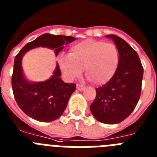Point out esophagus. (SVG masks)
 Wrapping results in <instances>:
<instances>
[{
    "instance_id": "1",
    "label": "esophagus",
    "mask_w": 157,
    "mask_h": 157,
    "mask_svg": "<svg viewBox=\"0 0 157 157\" xmlns=\"http://www.w3.org/2000/svg\"><path fill=\"white\" fill-rule=\"evenodd\" d=\"M76 88H77V90H84L85 86L83 85H81V84H77V85H76Z\"/></svg>"
}]
</instances>
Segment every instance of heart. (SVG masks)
I'll use <instances>...</instances> for the list:
<instances>
[{"instance_id": "1", "label": "heart", "mask_w": 157, "mask_h": 157, "mask_svg": "<svg viewBox=\"0 0 157 157\" xmlns=\"http://www.w3.org/2000/svg\"><path fill=\"white\" fill-rule=\"evenodd\" d=\"M119 52L112 43L87 39L72 45L68 56H62L59 63L67 78L79 77L85 68L86 75L94 83L105 84L116 73Z\"/></svg>"}]
</instances>
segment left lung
<instances>
[{
    "mask_svg": "<svg viewBox=\"0 0 157 157\" xmlns=\"http://www.w3.org/2000/svg\"><path fill=\"white\" fill-rule=\"evenodd\" d=\"M119 52L116 73L106 84L96 89L90 111L96 120L116 124L126 120L134 110L141 92L144 69L138 53L120 37L109 34Z\"/></svg>",
    "mask_w": 157,
    "mask_h": 157,
    "instance_id": "left-lung-1",
    "label": "left lung"
}]
</instances>
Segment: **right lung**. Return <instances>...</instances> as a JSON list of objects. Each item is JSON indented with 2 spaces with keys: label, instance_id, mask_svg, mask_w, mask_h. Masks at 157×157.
<instances>
[{
  "label": "right lung",
  "instance_id": "right-lung-1",
  "mask_svg": "<svg viewBox=\"0 0 157 157\" xmlns=\"http://www.w3.org/2000/svg\"><path fill=\"white\" fill-rule=\"evenodd\" d=\"M75 40V38L71 36L44 34L27 43L15 57L12 75L14 98L25 114L37 121L51 122L61 116L71 95L75 90L76 85L75 83H66L60 79V70L58 64L54 75L48 80L42 82H29L23 77L22 57L25 52L39 46L55 49L57 56L65 44Z\"/></svg>",
  "mask_w": 157,
  "mask_h": 157
}]
</instances>
